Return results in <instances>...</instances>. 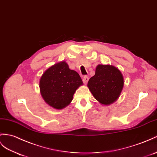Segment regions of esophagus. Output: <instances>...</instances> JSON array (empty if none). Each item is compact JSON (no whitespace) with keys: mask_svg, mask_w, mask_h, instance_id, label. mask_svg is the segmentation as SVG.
<instances>
[{"mask_svg":"<svg viewBox=\"0 0 157 157\" xmlns=\"http://www.w3.org/2000/svg\"><path fill=\"white\" fill-rule=\"evenodd\" d=\"M88 80H89V78H88L87 76H86V75L84 76L83 78V83H85V84H87V82H88Z\"/></svg>","mask_w":157,"mask_h":157,"instance_id":"esophagus-1","label":"esophagus"}]
</instances>
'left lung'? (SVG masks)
Listing matches in <instances>:
<instances>
[{
  "label": "left lung",
  "mask_w": 157,
  "mask_h": 157,
  "mask_svg": "<svg viewBox=\"0 0 157 157\" xmlns=\"http://www.w3.org/2000/svg\"><path fill=\"white\" fill-rule=\"evenodd\" d=\"M124 85L123 75L111 65H98L87 87L96 100L103 105H110L117 100Z\"/></svg>",
  "instance_id": "8db88e82"
}]
</instances>
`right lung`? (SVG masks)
<instances>
[{"label": "right lung", "instance_id": "obj_1", "mask_svg": "<svg viewBox=\"0 0 157 157\" xmlns=\"http://www.w3.org/2000/svg\"><path fill=\"white\" fill-rule=\"evenodd\" d=\"M83 82L78 72L61 62L45 71L40 80V93L44 101L54 109H62L73 99L76 90Z\"/></svg>", "mask_w": 157, "mask_h": 157}]
</instances>
